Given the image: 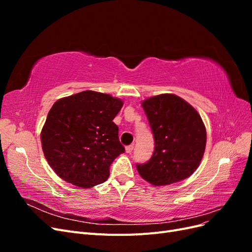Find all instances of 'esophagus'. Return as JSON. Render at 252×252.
I'll use <instances>...</instances> for the list:
<instances>
[{"mask_svg": "<svg viewBox=\"0 0 252 252\" xmlns=\"http://www.w3.org/2000/svg\"><path fill=\"white\" fill-rule=\"evenodd\" d=\"M132 150H133V145H129V146L126 147V152H127V154H131Z\"/></svg>", "mask_w": 252, "mask_h": 252, "instance_id": "1", "label": "esophagus"}]
</instances>
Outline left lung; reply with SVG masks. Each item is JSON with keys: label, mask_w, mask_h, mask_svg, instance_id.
<instances>
[{"label": "left lung", "mask_w": 252, "mask_h": 252, "mask_svg": "<svg viewBox=\"0 0 252 252\" xmlns=\"http://www.w3.org/2000/svg\"><path fill=\"white\" fill-rule=\"evenodd\" d=\"M155 138V151L147 163L136 164L141 177L154 186L189 178L200 166L206 147V128L197 111L172 94L142 102Z\"/></svg>", "instance_id": "1"}]
</instances>
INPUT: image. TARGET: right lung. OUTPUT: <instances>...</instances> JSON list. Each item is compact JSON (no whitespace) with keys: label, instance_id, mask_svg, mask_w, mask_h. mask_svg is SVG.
I'll return each instance as SVG.
<instances>
[{"label":"right lung","instance_id":"1","mask_svg":"<svg viewBox=\"0 0 252 252\" xmlns=\"http://www.w3.org/2000/svg\"><path fill=\"white\" fill-rule=\"evenodd\" d=\"M123 101L85 90L52 105L41 132L51 168L70 184L90 188L109 177V167L125 148L113 123Z\"/></svg>","mask_w":252,"mask_h":252}]
</instances>
